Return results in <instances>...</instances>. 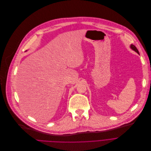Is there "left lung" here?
I'll list each match as a JSON object with an SVG mask.
<instances>
[{
  "label": "left lung",
  "mask_w": 151,
  "mask_h": 151,
  "mask_svg": "<svg viewBox=\"0 0 151 151\" xmlns=\"http://www.w3.org/2000/svg\"><path fill=\"white\" fill-rule=\"evenodd\" d=\"M130 47L133 50H134L135 52H136L137 53H139V50H137V47L134 46V45H131V46H130Z\"/></svg>",
  "instance_id": "8db88e82"
}]
</instances>
